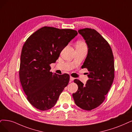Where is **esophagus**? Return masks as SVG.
<instances>
[{
    "label": "esophagus",
    "instance_id": "34e87169",
    "mask_svg": "<svg viewBox=\"0 0 132 132\" xmlns=\"http://www.w3.org/2000/svg\"><path fill=\"white\" fill-rule=\"evenodd\" d=\"M74 79H75L74 78H73L72 77H70V80H71V81H73Z\"/></svg>",
    "mask_w": 132,
    "mask_h": 132
}]
</instances>
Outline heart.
<instances>
[{"mask_svg": "<svg viewBox=\"0 0 132 132\" xmlns=\"http://www.w3.org/2000/svg\"><path fill=\"white\" fill-rule=\"evenodd\" d=\"M85 45V43L82 41H78L77 43V46H83Z\"/></svg>", "mask_w": 132, "mask_h": 132, "instance_id": "1", "label": "heart"}]
</instances>
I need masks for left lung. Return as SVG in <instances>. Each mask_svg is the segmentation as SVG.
Returning <instances> with one entry per match:
<instances>
[{
    "mask_svg": "<svg viewBox=\"0 0 132 132\" xmlns=\"http://www.w3.org/2000/svg\"><path fill=\"white\" fill-rule=\"evenodd\" d=\"M78 32L83 37L88 53L81 67L89 72V79L84 85L78 79V86L72 96L76 104L82 109L91 110L100 105L105 98L114 79V61L108 42L95 29L85 28Z\"/></svg>",
    "mask_w": 132,
    "mask_h": 132,
    "instance_id": "8db88e82",
    "label": "left lung"
}]
</instances>
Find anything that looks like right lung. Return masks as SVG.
<instances>
[{
    "mask_svg": "<svg viewBox=\"0 0 132 132\" xmlns=\"http://www.w3.org/2000/svg\"><path fill=\"white\" fill-rule=\"evenodd\" d=\"M72 29L43 27L29 36L21 55L19 75L27 98L32 106L45 111L55 105L70 76L50 72L61 52L77 35Z\"/></svg>",
    "mask_w": 132,
    "mask_h": 132,
    "instance_id": "obj_1",
    "label": "right lung"
}]
</instances>
